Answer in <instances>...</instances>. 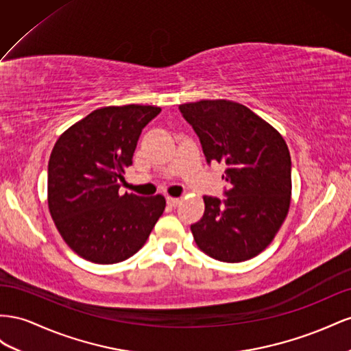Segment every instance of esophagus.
Returning <instances> with one entry per match:
<instances>
[{
  "instance_id": "34e87169",
  "label": "esophagus",
  "mask_w": 351,
  "mask_h": 351,
  "mask_svg": "<svg viewBox=\"0 0 351 351\" xmlns=\"http://www.w3.org/2000/svg\"><path fill=\"white\" fill-rule=\"evenodd\" d=\"M166 202H167V204H169L170 207H176L178 204H181L182 198H178V197H167V198H166Z\"/></svg>"
}]
</instances>
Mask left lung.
I'll return each mask as SVG.
<instances>
[{
  "label": "left lung",
  "mask_w": 351,
  "mask_h": 351,
  "mask_svg": "<svg viewBox=\"0 0 351 351\" xmlns=\"http://www.w3.org/2000/svg\"><path fill=\"white\" fill-rule=\"evenodd\" d=\"M199 138L207 163H225L226 198L204 195V215L191 231L198 248L237 263L262 253L291 203V157L285 139L248 107L229 99L179 106Z\"/></svg>",
  "instance_id": "obj_1"
}]
</instances>
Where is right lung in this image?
I'll list each match as a JSON object with an SVG mask.
<instances>
[{
	"label": "right lung",
	"instance_id": "1",
	"mask_svg": "<svg viewBox=\"0 0 351 351\" xmlns=\"http://www.w3.org/2000/svg\"><path fill=\"white\" fill-rule=\"evenodd\" d=\"M160 112L101 107L57 139L48 162V208L64 243L89 262L113 265L134 256L165 212L160 194H119L138 138Z\"/></svg>",
	"mask_w": 351,
	"mask_h": 351
}]
</instances>
